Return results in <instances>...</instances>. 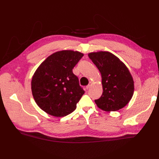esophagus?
<instances>
[{"instance_id":"esophagus-1","label":"esophagus","mask_w":159,"mask_h":159,"mask_svg":"<svg viewBox=\"0 0 159 159\" xmlns=\"http://www.w3.org/2000/svg\"><path fill=\"white\" fill-rule=\"evenodd\" d=\"M92 82H89L88 85H87L86 86V89H89L90 88V87H91V86H92Z\"/></svg>"}]
</instances>
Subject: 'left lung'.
<instances>
[{"mask_svg":"<svg viewBox=\"0 0 159 159\" xmlns=\"http://www.w3.org/2000/svg\"><path fill=\"white\" fill-rule=\"evenodd\" d=\"M89 59L102 76L103 92L95 102L105 111L122 109L133 97L134 81L129 70L119 58L109 52H91Z\"/></svg>","mask_w":159,"mask_h":159,"instance_id":"obj_1","label":"left lung"}]
</instances>
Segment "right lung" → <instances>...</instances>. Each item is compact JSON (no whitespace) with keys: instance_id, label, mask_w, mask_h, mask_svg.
Segmentation results:
<instances>
[{"instance_id":"add662e5","label":"right lung","mask_w":159,"mask_h":159,"mask_svg":"<svg viewBox=\"0 0 159 159\" xmlns=\"http://www.w3.org/2000/svg\"><path fill=\"white\" fill-rule=\"evenodd\" d=\"M83 54L61 50L47 57L31 80L33 96L40 109L55 117H64L76 109L85 93L72 69Z\"/></svg>"}]
</instances>
